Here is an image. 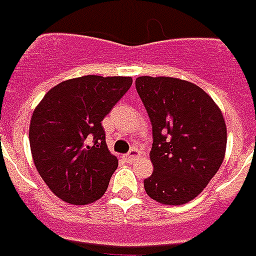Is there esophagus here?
Returning a JSON list of instances; mask_svg holds the SVG:
<instances>
[{"label":"esophagus","instance_id":"obj_1","mask_svg":"<svg viewBox=\"0 0 256 256\" xmlns=\"http://www.w3.org/2000/svg\"><path fill=\"white\" fill-rule=\"evenodd\" d=\"M139 158V152H138L136 148H132L131 152L128 154H125V160L128 161V162H132V161H135Z\"/></svg>","mask_w":256,"mask_h":256}]
</instances>
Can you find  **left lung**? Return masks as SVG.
Masks as SVG:
<instances>
[{
	"label": "left lung",
	"instance_id": "obj_1",
	"mask_svg": "<svg viewBox=\"0 0 256 256\" xmlns=\"http://www.w3.org/2000/svg\"><path fill=\"white\" fill-rule=\"evenodd\" d=\"M136 90L153 126L150 198L182 206L206 188L222 166L228 131L224 114L206 90L174 77H138Z\"/></svg>",
	"mask_w": 256,
	"mask_h": 256
}]
</instances>
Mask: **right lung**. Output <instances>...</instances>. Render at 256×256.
I'll list each match as a JSON object with an SVG mask.
<instances>
[{
	"label": "right lung",
	"mask_w": 256,
	"mask_h": 256,
	"mask_svg": "<svg viewBox=\"0 0 256 256\" xmlns=\"http://www.w3.org/2000/svg\"><path fill=\"white\" fill-rule=\"evenodd\" d=\"M132 85L131 77L84 76L50 88L32 112L34 166L50 192L74 206L99 200L118 166L103 118Z\"/></svg>",
	"instance_id": "obj_1"
}]
</instances>
